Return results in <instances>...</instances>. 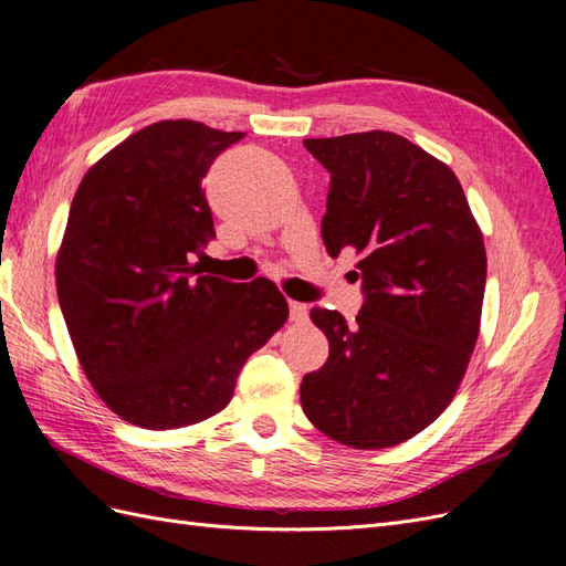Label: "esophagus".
Segmentation results:
<instances>
[{
    "label": "esophagus",
    "instance_id": "esophagus-1",
    "mask_svg": "<svg viewBox=\"0 0 566 566\" xmlns=\"http://www.w3.org/2000/svg\"><path fill=\"white\" fill-rule=\"evenodd\" d=\"M289 317H291V322H296V324L307 322V305L298 303V301H289Z\"/></svg>",
    "mask_w": 566,
    "mask_h": 566
}]
</instances>
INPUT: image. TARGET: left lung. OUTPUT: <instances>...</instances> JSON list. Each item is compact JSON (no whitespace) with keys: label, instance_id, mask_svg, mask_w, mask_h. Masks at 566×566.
<instances>
[{"label":"left lung","instance_id":"1","mask_svg":"<svg viewBox=\"0 0 566 566\" xmlns=\"http://www.w3.org/2000/svg\"><path fill=\"white\" fill-rule=\"evenodd\" d=\"M332 174L322 240L359 253L364 305L310 317L329 338L301 405L353 449H386L428 428L459 390L480 334L486 251L459 178L411 140L364 132L303 140Z\"/></svg>","mask_w":566,"mask_h":566}]
</instances>
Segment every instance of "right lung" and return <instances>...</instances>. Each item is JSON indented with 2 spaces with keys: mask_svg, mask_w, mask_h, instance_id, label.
<instances>
[{
  "mask_svg": "<svg viewBox=\"0 0 566 566\" xmlns=\"http://www.w3.org/2000/svg\"><path fill=\"white\" fill-rule=\"evenodd\" d=\"M242 138L190 119L150 124L72 199L59 303L91 386L134 426L186 428L226 409L249 355L289 317L270 280L234 284L192 263L216 237L202 178Z\"/></svg>",
  "mask_w": 566,
  "mask_h": 566,
  "instance_id": "add662e5",
  "label": "right lung"
}]
</instances>
